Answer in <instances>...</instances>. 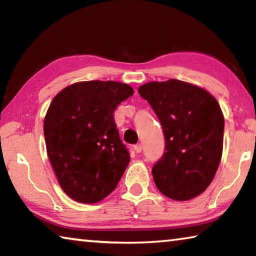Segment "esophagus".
I'll return each mask as SVG.
<instances>
[{"mask_svg":"<svg viewBox=\"0 0 256 256\" xmlns=\"http://www.w3.org/2000/svg\"><path fill=\"white\" fill-rule=\"evenodd\" d=\"M134 151H136V154H140L141 151H142V144H136V146H134Z\"/></svg>","mask_w":256,"mask_h":256,"instance_id":"34e87169","label":"esophagus"}]
</instances>
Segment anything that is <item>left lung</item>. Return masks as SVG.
Returning <instances> with one entry per match:
<instances>
[{
  "label": "left lung",
  "instance_id": "obj_1",
  "mask_svg": "<svg viewBox=\"0 0 256 256\" xmlns=\"http://www.w3.org/2000/svg\"><path fill=\"white\" fill-rule=\"evenodd\" d=\"M138 94L164 134V154L152 168L156 186L172 200H192L211 184L222 160V108L204 88L176 79L148 82Z\"/></svg>",
  "mask_w": 256,
  "mask_h": 256
}]
</instances>
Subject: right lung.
Here are the masks:
<instances>
[{
  "instance_id": "1",
  "label": "right lung",
  "mask_w": 256,
  "mask_h": 256,
  "mask_svg": "<svg viewBox=\"0 0 256 256\" xmlns=\"http://www.w3.org/2000/svg\"><path fill=\"white\" fill-rule=\"evenodd\" d=\"M116 81H81L56 94L44 120L47 156L58 184L80 203H97L116 188L130 162L112 112L133 94Z\"/></svg>"
}]
</instances>
